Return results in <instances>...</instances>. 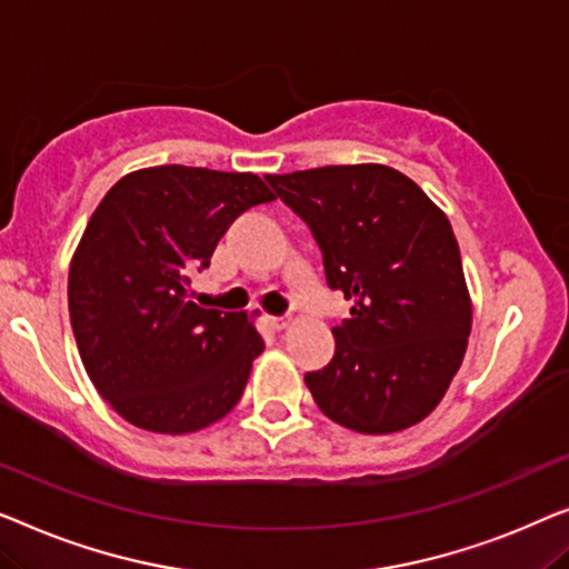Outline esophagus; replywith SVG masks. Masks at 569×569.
<instances>
[{"mask_svg":"<svg viewBox=\"0 0 569 569\" xmlns=\"http://www.w3.org/2000/svg\"><path fill=\"white\" fill-rule=\"evenodd\" d=\"M268 322H270V327H273V330H278V332L288 330V327H291V319H288V317H270Z\"/></svg>","mask_w":569,"mask_h":569,"instance_id":"obj_1","label":"esophagus"}]
</instances>
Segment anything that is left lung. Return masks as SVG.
Wrapping results in <instances>:
<instances>
[{"instance_id": "8db88e82", "label": "left lung", "mask_w": 569, "mask_h": 569, "mask_svg": "<svg viewBox=\"0 0 569 569\" xmlns=\"http://www.w3.org/2000/svg\"><path fill=\"white\" fill-rule=\"evenodd\" d=\"M322 250L327 283L353 299L335 356L303 381L327 418L366 436L418 426L467 353L471 296L451 221L395 167L266 174Z\"/></svg>"}]
</instances>
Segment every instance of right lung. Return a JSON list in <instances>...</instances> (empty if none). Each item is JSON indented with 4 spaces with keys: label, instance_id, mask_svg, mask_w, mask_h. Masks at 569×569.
<instances>
[{
    "label": "right lung",
    "instance_id": "obj_1",
    "mask_svg": "<svg viewBox=\"0 0 569 569\" xmlns=\"http://www.w3.org/2000/svg\"><path fill=\"white\" fill-rule=\"evenodd\" d=\"M276 201L254 172L159 164L128 172L87 221L69 266V317L84 371L149 433H198L234 410L266 350L252 311L190 301L229 223Z\"/></svg>",
    "mask_w": 569,
    "mask_h": 569
}]
</instances>
